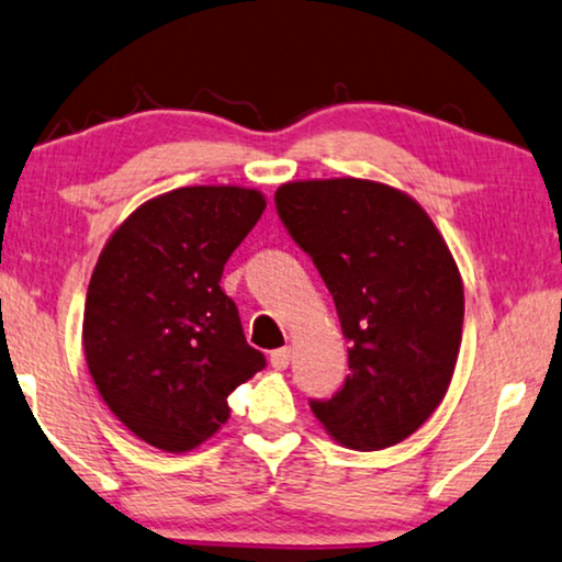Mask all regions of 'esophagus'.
Returning <instances> with one entry per match:
<instances>
[{
  "mask_svg": "<svg viewBox=\"0 0 562 562\" xmlns=\"http://www.w3.org/2000/svg\"><path fill=\"white\" fill-rule=\"evenodd\" d=\"M291 363V350L289 348H279L271 352V366L276 368V371H286Z\"/></svg>",
  "mask_w": 562,
  "mask_h": 562,
  "instance_id": "esophagus-1",
  "label": "esophagus"
}]
</instances>
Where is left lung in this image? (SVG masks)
<instances>
[{"label": "left lung", "instance_id": "8db88e82", "mask_svg": "<svg viewBox=\"0 0 562 562\" xmlns=\"http://www.w3.org/2000/svg\"><path fill=\"white\" fill-rule=\"evenodd\" d=\"M276 212L325 281L348 350V379L310 406L345 448L381 450L425 425L463 335V281L427 212L363 179L294 181Z\"/></svg>", "mask_w": 562, "mask_h": 562}]
</instances>
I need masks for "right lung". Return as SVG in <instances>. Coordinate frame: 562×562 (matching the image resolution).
<instances>
[{"mask_svg": "<svg viewBox=\"0 0 562 562\" xmlns=\"http://www.w3.org/2000/svg\"><path fill=\"white\" fill-rule=\"evenodd\" d=\"M263 210L256 189H173L137 206L97 260L83 356L114 417L153 448L210 440L229 417L227 396L266 368L220 286Z\"/></svg>", "mask_w": 562, "mask_h": 562, "instance_id": "obj_1", "label": "right lung"}]
</instances>
